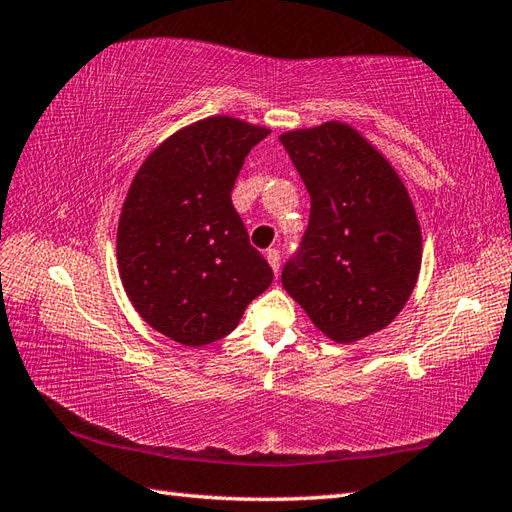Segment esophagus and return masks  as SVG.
I'll use <instances>...</instances> for the list:
<instances>
[{
	"instance_id": "esophagus-1",
	"label": "esophagus",
	"mask_w": 512,
	"mask_h": 512,
	"mask_svg": "<svg viewBox=\"0 0 512 512\" xmlns=\"http://www.w3.org/2000/svg\"><path fill=\"white\" fill-rule=\"evenodd\" d=\"M266 259H268V264H270V268L275 270V275H279V266H281V253L277 248H268L266 250Z\"/></svg>"
}]
</instances>
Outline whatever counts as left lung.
<instances>
[{
	"label": "left lung",
	"mask_w": 512,
	"mask_h": 512,
	"mask_svg": "<svg viewBox=\"0 0 512 512\" xmlns=\"http://www.w3.org/2000/svg\"><path fill=\"white\" fill-rule=\"evenodd\" d=\"M279 140L310 193L306 235L281 284L328 339L361 341L387 328L416 288V209L396 169L354 127L330 121Z\"/></svg>",
	"instance_id": "obj_1"
}]
</instances>
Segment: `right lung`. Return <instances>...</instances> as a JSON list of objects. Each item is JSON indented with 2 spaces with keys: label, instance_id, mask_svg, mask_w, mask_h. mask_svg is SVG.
<instances>
[{
  "label": "right lung",
  "instance_id": "1",
  "mask_svg": "<svg viewBox=\"0 0 512 512\" xmlns=\"http://www.w3.org/2000/svg\"><path fill=\"white\" fill-rule=\"evenodd\" d=\"M268 134L211 116L169 136L136 171L118 220V273L136 312L171 341L222 339L273 284L231 200L248 151Z\"/></svg>",
  "mask_w": 512,
  "mask_h": 512
}]
</instances>
